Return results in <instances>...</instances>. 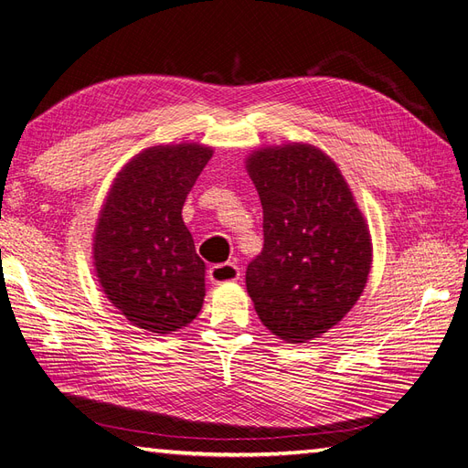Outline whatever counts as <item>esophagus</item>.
Wrapping results in <instances>:
<instances>
[{
  "label": "esophagus",
  "instance_id": "1",
  "mask_svg": "<svg viewBox=\"0 0 468 468\" xmlns=\"http://www.w3.org/2000/svg\"><path fill=\"white\" fill-rule=\"evenodd\" d=\"M207 277L213 284H225V282H235L241 277V271L235 265V262H221V265H213L207 271Z\"/></svg>",
  "mask_w": 468,
  "mask_h": 468
}]
</instances>
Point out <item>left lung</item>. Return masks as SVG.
Instances as JSON below:
<instances>
[{
    "label": "left lung",
    "instance_id": "1",
    "mask_svg": "<svg viewBox=\"0 0 468 468\" xmlns=\"http://www.w3.org/2000/svg\"><path fill=\"white\" fill-rule=\"evenodd\" d=\"M247 170L262 206L261 255L247 292L274 336L301 344L328 332L362 294L367 225L338 165L308 144L255 152Z\"/></svg>",
    "mask_w": 468,
    "mask_h": 468
}]
</instances>
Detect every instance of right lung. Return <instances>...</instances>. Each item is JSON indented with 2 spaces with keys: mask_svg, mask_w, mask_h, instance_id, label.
<instances>
[{
  "mask_svg": "<svg viewBox=\"0 0 468 468\" xmlns=\"http://www.w3.org/2000/svg\"><path fill=\"white\" fill-rule=\"evenodd\" d=\"M211 158L199 144L144 150L114 179L94 233V267L109 301L132 324L176 332L197 316L206 262L182 219Z\"/></svg>",
  "mask_w": 468,
  "mask_h": 468,
  "instance_id": "right-lung-1",
  "label": "right lung"
}]
</instances>
